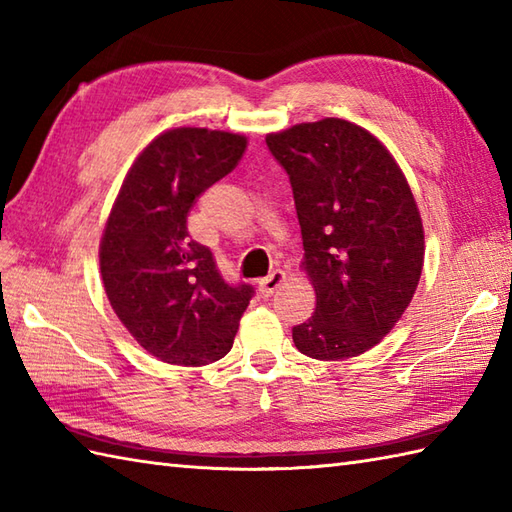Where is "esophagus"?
<instances>
[{"instance_id":"obj_1","label":"esophagus","mask_w":512,"mask_h":512,"mask_svg":"<svg viewBox=\"0 0 512 512\" xmlns=\"http://www.w3.org/2000/svg\"><path fill=\"white\" fill-rule=\"evenodd\" d=\"M284 281H286L284 270H273V273H270L268 277H264L262 281H259V286H257L259 288V295L270 297L281 284H284Z\"/></svg>"}]
</instances>
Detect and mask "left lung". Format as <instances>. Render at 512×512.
<instances>
[{
  "mask_svg": "<svg viewBox=\"0 0 512 512\" xmlns=\"http://www.w3.org/2000/svg\"><path fill=\"white\" fill-rule=\"evenodd\" d=\"M266 145L288 173L317 290L314 317L292 328V341L319 361L363 354L420 281L424 235L409 184L372 134L341 118L268 134Z\"/></svg>",
  "mask_w": 512,
  "mask_h": 512,
  "instance_id": "left-lung-1",
  "label": "left lung"
}]
</instances>
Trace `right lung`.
I'll use <instances>...</instances> for the list:
<instances>
[{
	"instance_id": "obj_1",
	"label": "right lung",
	"mask_w": 512,
	"mask_h": 512,
	"mask_svg": "<svg viewBox=\"0 0 512 512\" xmlns=\"http://www.w3.org/2000/svg\"><path fill=\"white\" fill-rule=\"evenodd\" d=\"M246 138L200 127L160 134L127 173L101 239V275L116 317L149 354L200 367L231 352L250 284H231L191 239L198 195L231 173Z\"/></svg>"
}]
</instances>
